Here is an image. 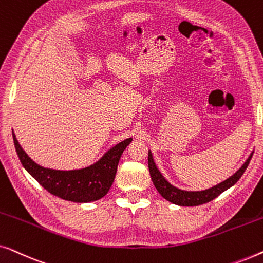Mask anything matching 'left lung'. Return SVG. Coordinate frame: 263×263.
<instances>
[{
    "label": "left lung",
    "mask_w": 263,
    "mask_h": 263,
    "mask_svg": "<svg viewBox=\"0 0 263 263\" xmlns=\"http://www.w3.org/2000/svg\"><path fill=\"white\" fill-rule=\"evenodd\" d=\"M253 153H250V156L248 157V159L244 161V164L237 170L232 176H230L228 179L219 183L217 185H213L212 188L199 190V192H189V190H182L179 188H176L175 185H172L170 182L166 181L161 172L158 170L156 163H154L152 152L148 151V168H149V175L152 178L153 184L156 186L158 192L165 200H167L168 202L178 204V206H185V207H192V206H199V204H203L210 202V201L214 200L215 197L220 195L221 193H224L225 190L231 188L232 185H235L238 179L242 177L244 171L247 170L248 165L250 163Z\"/></svg>",
    "instance_id": "left-lung-1"
}]
</instances>
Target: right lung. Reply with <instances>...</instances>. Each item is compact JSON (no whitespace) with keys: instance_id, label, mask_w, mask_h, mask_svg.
Instances as JSON below:
<instances>
[{"instance_id":"1","label":"right lung","mask_w":263,"mask_h":263,"mask_svg":"<svg viewBox=\"0 0 263 263\" xmlns=\"http://www.w3.org/2000/svg\"><path fill=\"white\" fill-rule=\"evenodd\" d=\"M17 157L28 174L52 195L71 202L86 203L105 196L112 185L123 151L132 142L125 139L104 153L95 164L77 170H55L41 166L27 156L13 132Z\"/></svg>"}]
</instances>
